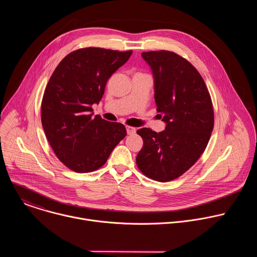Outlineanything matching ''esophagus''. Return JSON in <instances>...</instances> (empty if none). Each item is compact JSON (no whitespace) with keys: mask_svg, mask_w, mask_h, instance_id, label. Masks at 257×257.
<instances>
[{"mask_svg":"<svg viewBox=\"0 0 257 257\" xmlns=\"http://www.w3.org/2000/svg\"><path fill=\"white\" fill-rule=\"evenodd\" d=\"M126 130H127L128 135H133L136 133V128H134L132 126H126Z\"/></svg>","mask_w":257,"mask_h":257,"instance_id":"1","label":"esophagus"}]
</instances>
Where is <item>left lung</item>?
Here are the masks:
<instances>
[{
    "instance_id": "8db88e82",
    "label": "left lung",
    "mask_w": 257,
    "mask_h": 257,
    "mask_svg": "<svg viewBox=\"0 0 257 257\" xmlns=\"http://www.w3.org/2000/svg\"><path fill=\"white\" fill-rule=\"evenodd\" d=\"M153 71L155 100L162 132L137 130L143 146L136 157L139 170L153 180L168 182L189 170L204 152L213 129V108L198 71L170 51L141 54Z\"/></svg>"
}]
</instances>
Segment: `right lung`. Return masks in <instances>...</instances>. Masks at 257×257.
<instances>
[{
    "mask_svg": "<svg viewBox=\"0 0 257 257\" xmlns=\"http://www.w3.org/2000/svg\"><path fill=\"white\" fill-rule=\"evenodd\" d=\"M132 51L86 48L67 55L57 66L42 101V124L58 159L77 173L103 166L127 135L121 123L94 118L92 104L103 95L108 78Z\"/></svg>",
    "mask_w": 257,
    "mask_h": 257,
    "instance_id": "right-lung-1",
    "label": "right lung"
}]
</instances>
